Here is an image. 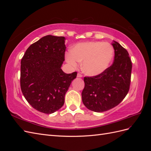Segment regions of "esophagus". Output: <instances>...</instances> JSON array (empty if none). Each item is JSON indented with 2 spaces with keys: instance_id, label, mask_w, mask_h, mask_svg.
<instances>
[{
  "instance_id": "esophagus-1",
  "label": "esophagus",
  "mask_w": 151,
  "mask_h": 151,
  "mask_svg": "<svg viewBox=\"0 0 151 151\" xmlns=\"http://www.w3.org/2000/svg\"><path fill=\"white\" fill-rule=\"evenodd\" d=\"M77 77H83V75H82L81 74H79H79H77Z\"/></svg>"
}]
</instances>
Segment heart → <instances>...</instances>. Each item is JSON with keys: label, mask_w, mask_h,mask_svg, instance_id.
<instances>
[{"label": "heart", "mask_w": 151, "mask_h": 151, "mask_svg": "<svg viewBox=\"0 0 151 151\" xmlns=\"http://www.w3.org/2000/svg\"><path fill=\"white\" fill-rule=\"evenodd\" d=\"M114 55L113 48L106 42H91L76 45L66 55L67 62L76 67L83 62V72L89 76L102 74L110 65Z\"/></svg>", "instance_id": "obj_1"}]
</instances>
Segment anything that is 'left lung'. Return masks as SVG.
Masks as SVG:
<instances>
[{"label":"left lung","mask_w":151,"mask_h":151,"mask_svg":"<svg viewBox=\"0 0 151 151\" xmlns=\"http://www.w3.org/2000/svg\"><path fill=\"white\" fill-rule=\"evenodd\" d=\"M112 45L115 50L113 64L101 74L84 78L82 100L87 108L95 112L116 106L129 91L132 67L129 54L115 41Z\"/></svg>","instance_id":"8db88e82"}]
</instances>
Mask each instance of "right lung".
Instances as JSON below:
<instances>
[{"mask_svg": "<svg viewBox=\"0 0 151 151\" xmlns=\"http://www.w3.org/2000/svg\"><path fill=\"white\" fill-rule=\"evenodd\" d=\"M65 37L47 35L31 45L21 61L22 93L31 106L51 114L61 108L77 72L61 69L65 60Z\"/></svg>", "mask_w": 151, "mask_h": 151, "instance_id": "add662e5", "label": "right lung"}]
</instances>
